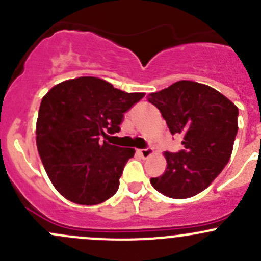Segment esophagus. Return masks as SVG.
I'll return each mask as SVG.
<instances>
[{
    "label": "esophagus",
    "mask_w": 261,
    "mask_h": 261,
    "mask_svg": "<svg viewBox=\"0 0 261 261\" xmlns=\"http://www.w3.org/2000/svg\"><path fill=\"white\" fill-rule=\"evenodd\" d=\"M152 152H154V150H152L151 147H146V149L139 150V154L141 155V158H143V159H147L150 155H152Z\"/></svg>",
    "instance_id": "esophagus-1"
}]
</instances>
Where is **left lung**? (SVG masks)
I'll use <instances>...</instances> for the list:
<instances>
[{
  "instance_id": "8db88e82",
  "label": "left lung",
  "mask_w": 261,
  "mask_h": 261,
  "mask_svg": "<svg viewBox=\"0 0 261 261\" xmlns=\"http://www.w3.org/2000/svg\"><path fill=\"white\" fill-rule=\"evenodd\" d=\"M172 135L181 136L183 150L165 152L167 169L151 178L152 187L170 198H189L206 189L230 160L238 134L239 109L206 84L175 82L150 93Z\"/></svg>"
}]
</instances>
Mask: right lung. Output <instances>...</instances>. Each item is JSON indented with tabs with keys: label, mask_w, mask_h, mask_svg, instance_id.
Instances as JSON below:
<instances>
[{
	"label": "right lung",
	"mask_w": 261,
	"mask_h": 261,
	"mask_svg": "<svg viewBox=\"0 0 261 261\" xmlns=\"http://www.w3.org/2000/svg\"><path fill=\"white\" fill-rule=\"evenodd\" d=\"M145 93H126L94 77L57 84L43 97L36 145L46 174L62 196L78 204H98L120 186L131 147L99 141L120 131L125 114Z\"/></svg>",
	"instance_id": "obj_1"
}]
</instances>
